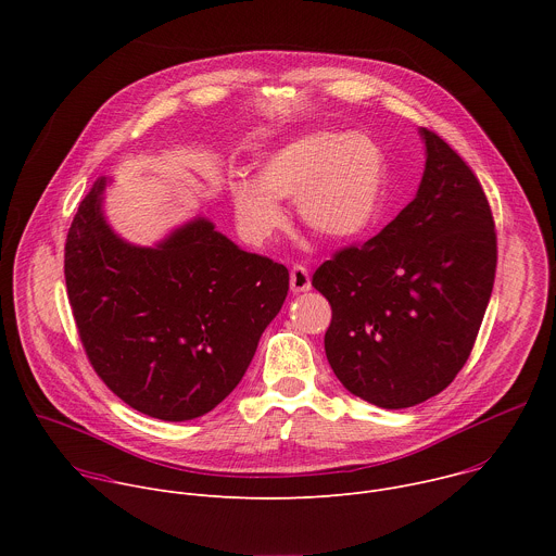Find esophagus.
<instances>
[{"label": "esophagus", "mask_w": 556, "mask_h": 556, "mask_svg": "<svg viewBox=\"0 0 556 556\" xmlns=\"http://www.w3.org/2000/svg\"><path fill=\"white\" fill-rule=\"evenodd\" d=\"M312 288V281H309V273L305 266H292L290 270V290L292 292H307Z\"/></svg>", "instance_id": "1"}]
</instances>
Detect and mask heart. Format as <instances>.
<instances>
[{"mask_svg":"<svg viewBox=\"0 0 556 556\" xmlns=\"http://www.w3.org/2000/svg\"><path fill=\"white\" fill-rule=\"evenodd\" d=\"M387 165L367 134L309 131L268 155L255 180L230 185L232 211L251 242H266L286 224L281 200L296 202L307 230L328 242L363 235L380 215Z\"/></svg>","mask_w":556,"mask_h":556,"instance_id":"heart-1","label":"heart"}]
</instances>
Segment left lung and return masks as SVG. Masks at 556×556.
Listing matches in <instances>:
<instances>
[{
    "label": "left lung",
    "instance_id": "8db88e82",
    "mask_svg": "<svg viewBox=\"0 0 556 556\" xmlns=\"http://www.w3.org/2000/svg\"><path fill=\"white\" fill-rule=\"evenodd\" d=\"M416 198L376 237L312 277L332 305L326 356L358 399L405 409L446 389L470 356L495 283L497 235L480 180L435 134Z\"/></svg>",
    "mask_w": 556,
    "mask_h": 556
}]
</instances>
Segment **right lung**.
I'll use <instances>...</instances> for the list:
<instances>
[{"label":"right lung","instance_id":"1","mask_svg":"<svg viewBox=\"0 0 556 556\" xmlns=\"http://www.w3.org/2000/svg\"><path fill=\"white\" fill-rule=\"evenodd\" d=\"M108 178L78 204L65 286L101 380L131 409L167 422L215 409L247 374L288 294V268L247 253L195 217L155 247H134L103 215Z\"/></svg>","mask_w":556,"mask_h":556}]
</instances>
